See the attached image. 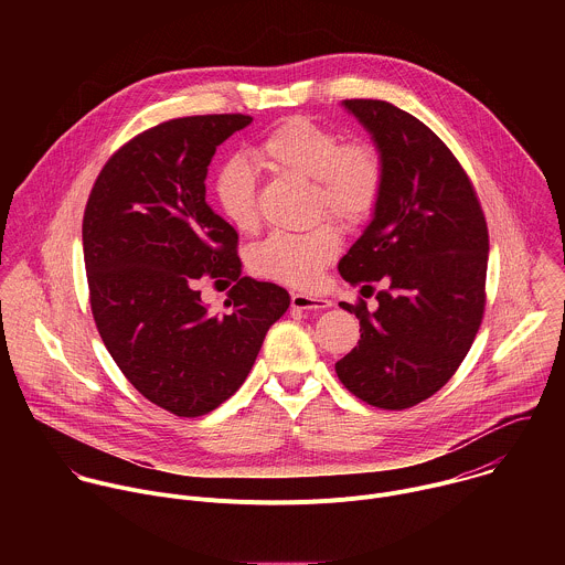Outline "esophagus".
<instances>
[{
    "label": "esophagus",
    "mask_w": 565,
    "mask_h": 565,
    "mask_svg": "<svg viewBox=\"0 0 565 565\" xmlns=\"http://www.w3.org/2000/svg\"><path fill=\"white\" fill-rule=\"evenodd\" d=\"M290 303L295 310H327L331 308V299L324 297H312V295H303V292H292Z\"/></svg>",
    "instance_id": "obj_1"
}]
</instances>
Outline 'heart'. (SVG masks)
<instances>
[{
  "label": "heart",
  "instance_id": "b5f03b06",
  "mask_svg": "<svg viewBox=\"0 0 565 565\" xmlns=\"http://www.w3.org/2000/svg\"><path fill=\"white\" fill-rule=\"evenodd\" d=\"M264 166L315 183V207L344 225L366 221L382 196L384 166L364 142L347 140L310 118H290L273 129L255 149ZM221 214L241 232L259 223L257 174L244 156H232L214 177ZM340 253V236L321 223L306 232H273L250 248V270L288 286L308 288Z\"/></svg>",
  "mask_w": 565,
  "mask_h": 565
}]
</instances>
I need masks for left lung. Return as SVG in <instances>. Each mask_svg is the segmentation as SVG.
<instances>
[{"label": "left lung", "mask_w": 565, "mask_h": 565, "mask_svg": "<svg viewBox=\"0 0 565 565\" xmlns=\"http://www.w3.org/2000/svg\"><path fill=\"white\" fill-rule=\"evenodd\" d=\"M384 166L371 221L340 259L362 290L384 281L377 308L340 301L360 342L338 364L342 384L380 409H407L449 382L486 308L490 238L473 188L447 145L384 100H342ZM360 290V292H362Z\"/></svg>", "instance_id": "obj_1"}]
</instances>
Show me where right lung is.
<instances>
[{
  "instance_id": "1",
  "label": "right lung",
  "mask_w": 565,
  "mask_h": 565,
  "mask_svg": "<svg viewBox=\"0 0 565 565\" xmlns=\"http://www.w3.org/2000/svg\"><path fill=\"white\" fill-rule=\"evenodd\" d=\"M250 116H190L151 127L103 168L83 221L98 333L153 405L196 418L246 382L290 295L241 275L236 230L205 201L216 147ZM205 276L234 280L231 312L200 299Z\"/></svg>"
}]
</instances>
